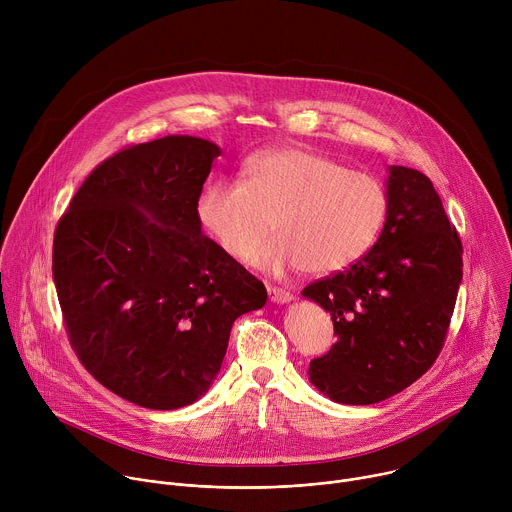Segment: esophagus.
Returning <instances> with one entry per match:
<instances>
[{
  "label": "esophagus",
  "mask_w": 512,
  "mask_h": 512,
  "mask_svg": "<svg viewBox=\"0 0 512 512\" xmlns=\"http://www.w3.org/2000/svg\"><path fill=\"white\" fill-rule=\"evenodd\" d=\"M267 294H269V300L273 304H289L291 300H294V296H291L289 291H285L281 287H275V285H267Z\"/></svg>",
  "instance_id": "esophagus-1"
}]
</instances>
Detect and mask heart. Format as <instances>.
Listing matches in <instances>:
<instances>
[{
    "label": "heart",
    "mask_w": 512,
    "mask_h": 512,
    "mask_svg": "<svg viewBox=\"0 0 512 512\" xmlns=\"http://www.w3.org/2000/svg\"><path fill=\"white\" fill-rule=\"evenodd\" d=\"M387 210L375 176L304 148L259 152L243 164L241 180H212L196 198L198 223L231 257H247L271 225L279 231L249 259L269 273L350 267L377 243Z\"/></svg>",
    "instance_id": "heart-1"
}]
</instances>
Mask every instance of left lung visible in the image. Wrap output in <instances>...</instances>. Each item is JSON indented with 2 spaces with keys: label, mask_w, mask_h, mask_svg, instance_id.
<instances>
[{
  "label": "left lung",
  "mask_w": 512,
  "mask_h": 512,
  "mask_svg": "<svg viewBox=\"0 0 512 512\" xmlns=\"http://www.w3.org/2000/svg\"><path fill=\"white\" fill-rule=\"evenodd\" d=\"M389 210L373 249L304 287L338 340L310 362L312 385L336 403L373 405L415 383L440 354L462 283V243L431 180L389 166Z\"/></svg>",
  "instance_id": "left-lung-1"
}]
</instances>
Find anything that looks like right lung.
Segmentation results:
<instances>
[{
    "label": "right lung",
    "instance_id": "1",
    "mask_svg": "<svg viewBox=\"0 0 512 512\" xmlns=\"http://www.w3.org/2000/svg\"><path fill=\"white\" fill-rule=\"evenodd\" d=\"M216 143L166 135L99 164L54 233L52 275L85 369L139 407L200 399L221 371L233 322L265 285L202 235L196 198Z\"/></svg>",
    "mask_w": 512,
    "mask_h": 512
}]
</instances>
